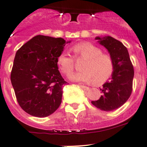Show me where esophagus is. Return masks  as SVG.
<instances>
[{
    "label": "esophagus",
    "mask_w": 147,
    "mask_h": 147,
    "mask_svg": "<svg viewBox=\"0 0 147 147\" xmlns=\"http://www.w3.org/2000/svg\"><path fill=\"white\" fill-rule=\"evenodd\" d=\"M80 88H83V90H85V91H88V90L90 89V88H89V87H88V86H86L80 85Z\"/></svg>",
    "instance_id": "1"
}]
</instances>
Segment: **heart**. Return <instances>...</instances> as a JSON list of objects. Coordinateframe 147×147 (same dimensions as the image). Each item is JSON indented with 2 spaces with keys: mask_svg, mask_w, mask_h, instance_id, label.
<instances>
[{
  "mask_svg": "<svg viewBox=\"0 0 147 147\" xmlns=\"http://www.w3.org/2000/svg\"><path fill=\"white\" fill-rule=\"evenodd\" d=\"M76 59H85L83 71L69 75L74 81L102 84L108 80L113 72V61L111 56L102 53L101 49L89 42H82L72 47ZM57 64L64 75H69L75 69V59L72 55L62 53L58 56Z\"/></svg>",
  "mask_w": 147,
  "mask_h": 147,
  "instance_id": "obj_1",
  "label": "heart"
}]
</instances>
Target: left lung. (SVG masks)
Listing matches in <instances>:
<instances>
[{
    "label": "left lung",
    "mask_w": 147,
    "mask_h": 147,
    "mask_svg": "<svg viewBox=\"0 0 147 147\" xmlns=\"http://www.w3.org/2000/svg\"><path fill=\"white\" fill-rule=\"evenodd\" d=\"M95 39L108 50L114 67L111 78L100 88V98L92 103L102 111H111L124 105L131 95L134 69L127 49L121 42L109 36Z\"/></svg>",
    "instance_id": "1"
}]
</instances>
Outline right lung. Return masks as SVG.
Instances as JSON below:
<instances>
[{"label":"right lung","instance_id":"obj_1","mask_svg":"<svg viewBox=\"0 0 147 147\" xmlns=\"http://www.w3.org/2000/svg\"><path fill=\"white\" fill-rule=\"evenodd\" d=\"M68 42L37 35L16 53L11 82L20 106L28 114L46 117L60 106L67 82L59 71L57 58Z\"/></svg>","mask_w":147,"mask_h":147}]
</instances>
